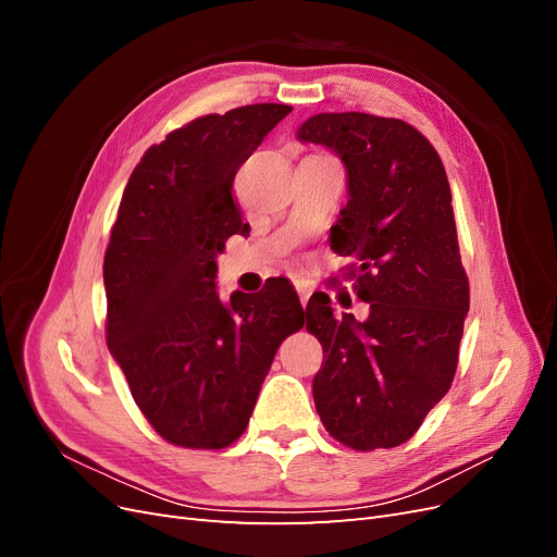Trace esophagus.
<instances>
[{
	"label": "esophagus",
	"mask_w": 557,
	"mask_h": 557,
	"mask_svg": "<svg viewBox=\"0 0 557 557\" xmlns=\"http://www.w3.org/2000/svg\"><path fill=\"white\" fill-rule=\"evenodd\" d=\"M297 295H299L301 307H307V301H309V297H311V290L307 288V285H299V283H297Z\"/></svg>",
	"instance_id": "esophagus-1"
}]
</instances>
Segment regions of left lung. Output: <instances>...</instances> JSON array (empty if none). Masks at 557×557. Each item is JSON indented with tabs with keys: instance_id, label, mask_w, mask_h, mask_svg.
Instances as JSON below:
<instances>
[{
	"instance_id": "left-lung-1",
	"label": "left lung",
	"mask_w": 557,
	"mask_h": 557,
	"mask_svg": "<svg viewBox=\"0 0 557 557\" xmlns=\"http://www.w3.org/2000/svg\"><path fill=\"white\" fill-rule=\"evenodd\" d=\"M297 137L346 164L348 205L330 248L356 258L346 278L369 305L360 323L352 313L336 318L327 295L311 297L307 330L325 350L315 411L348 448H395L448 393L469 311L446 170L399 117L318 113Z\"/></svg>"
}]
</instances>
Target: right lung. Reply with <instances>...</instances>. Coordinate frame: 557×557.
Here are the masks:
<instances>
[{"label": "right lung", "instance_id": "obj_1", "mask_svg": "<svg viewBox=\"0 0 557 557\" xmlns=\"http://www.w3.org/2000/svg\"><path fill=\"white\" fill-rule=\"evenodd\" d=\"M288 104L195 117L150 146L125 185L104 256L107 344L164 442L218 450L244 434L285 336L305 325L288 278L215 290V256L248 232L234 176Z\"/></svg>", "mask_w": 557, "mask_h": 557}]
</instances>
